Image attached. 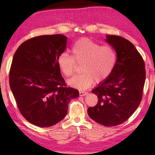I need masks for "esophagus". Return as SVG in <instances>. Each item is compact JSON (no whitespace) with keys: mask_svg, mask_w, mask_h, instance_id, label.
Listing matches in <instances>:
<instances>
[{"mask_svg":"<svg viewBox=\"0 0 155 155\" xmlns=\"http://www.w3.org/2000/svg\"><path fill=\"white\" fill-rule=\"evenodd\" d=\"M88 94V93L85 91H80L79 92V95L81 97H83V96H85V95H87Z\"/></svg>","mask_w":155,"mask_h":155,"instance_id":"34e87169","label":"esophagus"}]
</instances>
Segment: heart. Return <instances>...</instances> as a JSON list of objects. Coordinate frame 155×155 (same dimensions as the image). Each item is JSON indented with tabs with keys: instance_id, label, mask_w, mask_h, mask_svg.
Masks as SVG:
<instances>
[{
	"instance_id": "obj_1",
	"label": "heart",
	"mask_w": 155,
	"mask_h": 155,
	"mask_svg": "<svg viewBox=\"0 0 155 155\" xmlns=\"http://www.w3.org/2000/svg\"><path fill=\"white\" fill-rule=\"evenodd\" d=\"M72 57L62 52L57 58L59 70L65 77H71L75 69V62L82 63L83 73L76 75L68 81L71 87L86 89L94 81L100 83L109 77L115 66L117 54L109 45L101 46L87 38H81L72 46Z\"/></svg>"
}]
</instances>
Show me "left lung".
I'll list each match as a JSON object with an SVG mask.
<instances>
[{"label":"left lung","instance_id":"1","mask_svg":"<svg viewBox=\"0 0 155 155\" xmlns=\"http://www.w3.org/2000/svg\"><path fill=\"white\" fill-rule=\"evenodd\" d=\"M105 41L117 52L116 63L109 77L92 91L98 100L87 112L97 123L114 127L126 121L139 106L145 82V65L129 41L115 35H107Z\"/></svg>","mask_w":155,"mask_h":155}]
</instances>
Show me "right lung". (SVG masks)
<instances>
[{
	"label": "right lung",
	"mask_w": 155,
	"mask_h": 155,
	"mask_svg": "<svg viewBox=\"0 0 155 155\" xmlns=\"http://www.w3.org/2000/svg\"><path fill=\"white\" fill-rule=\"evenodd\" d=\"M62 35H41L25 41L12 58L9 84L19 111L26 120L40 127L62 120L68 105L79 92L67 87L57 65L67 47Z\"/></svg>",
	"instance_id": "obj_1"
}]
</instances>
